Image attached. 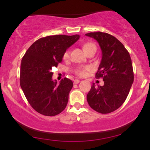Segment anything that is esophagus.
<instances>
[{
	"label": "esophagus",
	"mask_w": 150,
	"mask_h": 150,
	"mask_svg": "<svg viewBox=\"0 0 150 150\" xmlns=\"http://www.w3.org/2000/svg\"><path fill=\"white\" fill-rule=\"evenodd\" d=\"M80 82V80H77V79H76V80H74V84H75V85H77V84H78Z\"/></svg>",
	"instance_id": "1"
}]
</instances>
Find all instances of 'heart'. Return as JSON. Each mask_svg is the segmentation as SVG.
<instances>
[{"label": "heart", "instance_id": "heart-1", "mask_svg": "<svg viewBox=\"0 0 150 150\" xmlns=\"http://www.w3.org/2000/svg\"><path fill=\"white\" fill-rule=\"evenodd\" d=\"M97 49V47H96L95 44H93V43L91 42H88V43H86L83 45V49L85 51V52L86 53L87 51L90 49ZM69 57V52L68 51H66L63 54V58H68ZM91 69V68L89 66H82V67H79V68H76L75 70V73L77 75L80 77H84L87 75V73L88 70H89Z\"/></svg>", "mask_w": 150, "mask_h": 150}]
</instances>
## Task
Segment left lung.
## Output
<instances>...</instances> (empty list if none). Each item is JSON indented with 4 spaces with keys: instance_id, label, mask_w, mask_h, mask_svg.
<instances>
[{
    "instance_id": "obj_1",
    "label": "left lung",
    "mask_w": 150,
    "mask_h": 150,
    "mask_svg": "<svg viewBox=\"0 0 150 150\" xmlns=\"http://www.w3.org/2000/svg\"><path fill=\"white\" fill-rule=\"evenodd\" d=\"M85 35L97 40L100 46L102 58L96 77L104 82L97 87L93 84L87 102L97 112L111 113L124 103L133 83L131 58L123 44L111 34L97 32Z\"/></svg>"
}]
</instances>
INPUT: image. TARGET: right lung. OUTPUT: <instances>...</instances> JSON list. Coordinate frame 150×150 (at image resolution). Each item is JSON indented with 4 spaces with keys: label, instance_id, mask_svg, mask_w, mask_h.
I'll use <instances>...</instances> for the list:
<instances>
[{
    "label": "right lung",
    "instance_id": "right-lung-1",
    "mask_svg": "<svg viewBox=\"0 0 150 150\" xmlns=\"http://www.w3.org/2000/svg\"><path fill=\"white\" fill-rule=\"evenodd\" d=\"M80 35L48 36L41 38L26 51L20 65V86L32 107L41 114L53 116L66 107L72 80L64 77L57 84L52 79L53 67L61 63L66 50Z\"/></svg>",
    "mask_w": 150,
    "mask_h": 150
}]
</instances>
